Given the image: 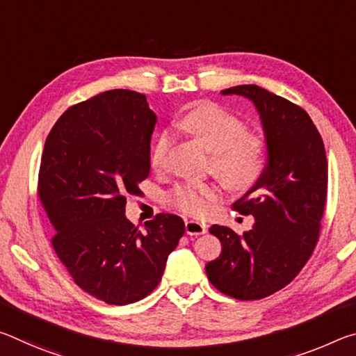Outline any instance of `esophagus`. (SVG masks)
<instances>
[{"label":"esophagus","mask_w":356,"mask_h":356,"mask_svg":"<svg viewBox=\"0 0 356 356\" xmlns=\"http://www.w3.org/2000/svg\"><path fill=\"white\" fill-rule=\"evenodd\" d=\"M185 232L188 234V236H201V234L207 232V227L204 222L186 220L185 221Z\"/></svg>","instance_id":"esophagus-1"}]
</instances>
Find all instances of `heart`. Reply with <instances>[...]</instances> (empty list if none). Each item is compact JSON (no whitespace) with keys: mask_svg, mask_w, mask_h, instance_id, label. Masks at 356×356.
<instances>
[{"mask_svg":"<svg viewBox=\"0 0 356 356\" xmlns=\"http://www.w3.org/2000/svg\"><path fill=\"white\" fill-rule=\"evenodd\" d=\"M179 127L212 154L210 171L229 190L245 191L261 177L265 161L262 138L246 131L243 120L232 113L216 105H202L186 113L179 120ZM170 146L171 134L163 131L156 138L150 154V163L155 170L165 166ZM218 196L220 191L212 184L184 185L174 191V202L185 212L202 215Z\"/></svg>","mask_w":356,"mask_h":356,"instance_id":"1","label":"heart"}]
</instances>
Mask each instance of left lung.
Instances as JSON below:
<instances>
[{"mask_svg":"<svg viewBox=\"0 0 356 356\" xmlns=\"http://www.w3.org/2000/svg\"><path fill=\"white\" fill-rule=\"evenodd\" d=\"M254 105L267 149V166L234 204L254 216L243 236L213 225L221 254L206 265L209 281L237 300H259L287 286L311 257L327 201L328 161L322 136L303 108L256 84L221 91Z\"/></svg>","mask_w":356,"mask_h":356,"instance_id":"8db88e82","label":"left lung"}]
</instances>
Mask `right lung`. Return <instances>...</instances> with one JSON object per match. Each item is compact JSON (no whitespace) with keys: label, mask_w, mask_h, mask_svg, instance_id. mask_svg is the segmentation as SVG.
Listing matches in <instances>:
<instances>
[{"label":"right lung","mask_w":356,"mask_h":356,"mask_svg":"<svg viewBox=\"0 0 356 356\" xmlns=\"http://www.w3.org/2000/svg\"><path fill=\"white\" fill-rule=\"evenodd\" d=\"M155 122L146 95L113 89L70 106L42 154L39 196L56 231L53 248L76 284L108 305L147 297L185 232L172 213L143 232L125 216V195L149 176Z\"/></svg>","instance_id":"1"}]
</instances>
